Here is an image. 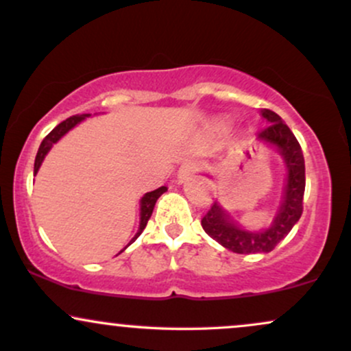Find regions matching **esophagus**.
<instances>
[{"label": "esophagus", "instance_id": "esophagus-1", "mask_svg": "<svg viewBox=\"0 0 351 351\" xmlns=\"http://www.w3.org/2000/svg\"><path fill=\"white\" fill-rule=\"evenodd\" d=\"M198 170H199V165H198V163H195V162H186V163H183V165H181L180 171H178V180H180V181L186 180L188 176H191L193 173H196Z\"/></svg>", "mask_w": 351, "mask_h": 351}]
</instances>
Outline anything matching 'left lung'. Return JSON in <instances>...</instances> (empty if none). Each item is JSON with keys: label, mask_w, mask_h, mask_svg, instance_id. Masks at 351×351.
I'll return each mask as SVG.
<instances>
[{"label": "left lung", "mask_w": 351, "mask_h": 351, "mask_svg": "<svg viewBox=\"0 0 351 351\" xmlns=\"http://www.w3.org/2000/svg\"><path fill=\"white\" fill-rule=\"evenodd\" d=\"M261 114L269 125L264 130H261L257 136L263 142L277 147L287 167L284 198L272 224L263 231H245L237 226L231 216L217 203L213 204L201 219V226L209 237H213L223 247L237 254L271 252L291 232L293 224L300 219L302 211H304L305 162L300 143L276 112L263 108Z\"/></svg>", "instance_id": "left-lung-1"}]
</instances>
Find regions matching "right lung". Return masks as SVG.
Returning a JSON list of instances; mask_svg holds the SVG:
<instances>
[{"instance_id": "right-lung-1", "label": "right lung", "mask_w": 351, "mask_h": 351, "mask_svg": "<svg viewBox=\"0 0 351 351\" xmlns=\"http://www.w3.org/2000/svg\"><path fill=\"white\" fill-rule=\"evenodd\" d=\"M86 117H90V114L72 115V117H69V119L64 120V122H60L58 127H56L54 130L51 132V134L46 135V138H44L43 142H41V147H39L38 155H36V160H34V175H36V173H38L39 167H41V163H43V160H44V156H46L47 152L51 150L52 145H54L56 142H59V140L62 138V136L66 135L67 132L71 130V128H74L75 125L82 122V120L86 119ZM165 191H167V186H162V188L155 189V191L147 193V195H145L143 198L140 199V228H138V232H136L134 239H132L130 243H128V245L134 243L136 237L142 234L145 226H147L148 219H150V216H152V213H153V208H155L156 199H158ZM120 252H122V251H120Z\"/></svg>"}]
</instances>
